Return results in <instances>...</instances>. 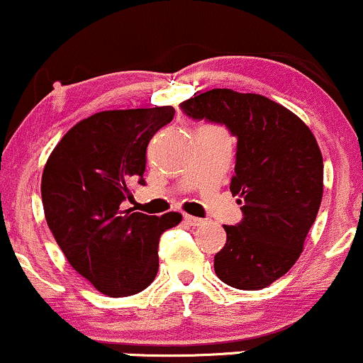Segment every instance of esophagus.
Segmentation results:
<instances>
[{"instance_id": "obj_1", "label": "esophagus", "mask_w": 363, "mask_h": 363, "mask_svg": "<svg viewBox=\"0 0 363 363\" xmlns=\"http://www.w3.org/2000/svg\"><path fill=\"white\" fill-rule=\"evenodd\" d=\"M183 218H185L186 223H190V225H194V227H199L204 223L203 218H197V216H192V215H185Z\"/></svg>"}]
</instances>
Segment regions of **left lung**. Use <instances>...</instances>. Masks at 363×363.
Returning <instances> with one entry per match:
<instances>
[{
  "mask_svg": "<svg viewBox=\"0 0 363 363\" xmlns=\"http://www.w3.org/2000/svg\"><path fill=\"white\" fill-rule=\"evenodd\" d=\"M194 121L223 124L238 138L230 192L242 220L223 225L215 272L239 290H260L292 269L323 196V157L309 127L260 94L213 89L183 101Z\"/></svg>",
  "mask_w": 363,
  "mask_h": 363,
  "instance_id": "8db88e82",
  "label": "left lung"
}]
</instances>
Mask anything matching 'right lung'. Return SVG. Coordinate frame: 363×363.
I'll return each instance as SVG.
<instances>
[{
	"label": "right lung",
	"instance_id": "right-lung-1",
	"mask_svg": "<svg viewBox=\"0 0 363 363\" xmlns=\"http://www.w3.org/2000/svg\"><path fill=\"white\" fill-rule=\"evenodd\" d=\"M174 117L173 106L108 110L78 122L54 148L42 177L48 229L71 267L110 297L147 289L159 271V239L180 213L124 209L145 185L147 147Z\"/></svg>",
	"mask_w": 363,
	"mask_h": 363
}]
</instances>
